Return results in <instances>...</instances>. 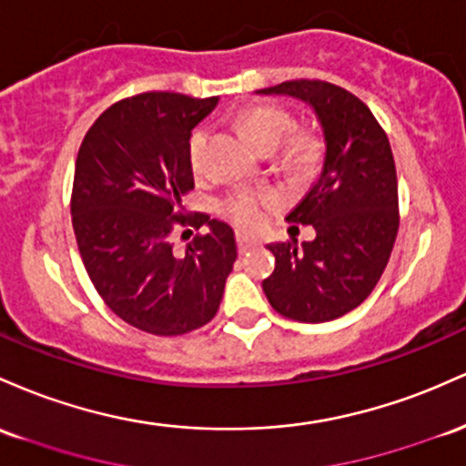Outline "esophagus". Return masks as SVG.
I'll use <instances>...</instances> for the list:
<instances>
[{
    "mask_svg": "<svg viewBox=\"0 0 466 466\" xmlns=\"http://www.w3.org/2000/svg\"><path fill=\"white\" fill-rule=\"evenodd\" d=\"M258 247V242H255V239H248V238H244V235H238V250L239 253H248L250 248H255Z\"/></svg>",
    "mask_w": 466,
    "mask_h": 466,
    "instance_id": "1",
    "label": "esophagus"
}]
</instances>
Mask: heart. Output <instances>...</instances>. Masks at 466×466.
Wrapping results in <instances>:
<instances>
[{
	"label": "heart",
	"mask_w": 466,
	"mask_h": 466,
	"mask_svg": "<svg viewBox=\"0 0 466 466\" xmlns=\"http://www.w3.org/2000/svg\"><path fill=\"white\" fill-rule=\"evenodd\" d=\"M239 123H242V127L247 129V134L261 151H275L281 143H286L297 127L295 116H292L289 109L279 106H253L244 109L239 114ZM207 140L208 129L198 127L189 136V143H187V163H189V169L196 176L205 169ZM319 158H321V143L310 132L295 134L284 149V163L292 171L315 169ZM273 202L275 196L270 191L238 189L219 200L218 211L219 216L228 219L238 228H242V231H255L261 224V219H264V211Z\"/></svg>",
	"instance_id": "1"
}]
</instances>
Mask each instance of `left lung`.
<instances>
[{"label":"left lung","instance_id":"1","mask_svg":"<svg viewBox=\"0 0 466 466\" xmlns=\"http://www.w3.org/2000/svg\"><path fill=\"white\" fill-rule=\"evenodd\" d=\"M259 92L310 103L326 136L321 176L289 216L312 224L317 238L301 248L270 244L275 270L261 289L279 315L332 321L368 299L394 248L399 180L388 134L359 96L334 83L295 78Z\"/></svg>","mask_w":466,"mask_h":466}]
</instances>
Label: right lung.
Wrapping results in <instances>:
<instances>
[{
    "instance_id": "add662e5",
    "label": "right lung",
    "mask_w": 466,
    "mask_h": 466,
    "mask_svg": "<svg viewBox=\"0 0 466 466\" xmlns=\"http://www.w3.org/2000/svg\"><path fill=\"white\" fill-rule=\"evenodd\" d=\"M216 106L177 92L127 96L94 120L76 156L70 211L83 266L114 315L156 337L211 321L238 258L228 224L177 208L193 189L191 129ZM202 226L176 254L170 233Z\"/></svg>"
}]
</instances>
